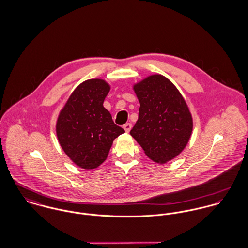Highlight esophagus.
<instances>
[{"label": "esophagus", "mask_w": 248, "mask_h": 248, "mask_svg": "<svg viewBox=\"0 0 248 248\" xmlns=\"http://www.w3.org/2000/svg\"><path fill=\"white\" fill-rule=\"evenodd\" d=\"M123 129L125 130V132L128 134V133H130V131H131V129H132V124L131 123H126L124 126H123Z\"/></svg>", "instance_id": "34e87169"}]
</instances>
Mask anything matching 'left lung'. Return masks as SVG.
<instances>
[{"instance_id": "1", "label": "left lung", "mask_w": 248, "mask_h": 248, "mask_svg": "<svg viewBox=\"0 0 248 248\" xmlns=\"http://www.w3.org/2000/svg\"><path fill=\"white\" fill-rule=\"evenodd\" d=\"M140 101L139 119L131 136L158 164L176 158L193 132V117L177 87L164 75L152 74L134 84Z\"/></svg>"}]
</instances>
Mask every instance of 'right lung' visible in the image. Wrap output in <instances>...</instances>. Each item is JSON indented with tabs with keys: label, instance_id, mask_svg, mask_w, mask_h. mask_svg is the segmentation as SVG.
<instances>
[{
	"label": "right lung",
	"instance_id": "right-lung-1",
	"mask_svg": "<svg viewBox=\"0 0 248 248\" xmlns=\"http://www.w3.org/2000/svg\"><path fill=\"white\" fill-rule=\"evenodd\" d=\"M110 90L104 79L78 85L59 112L56 135L60 146L78 167L92 170L108 157L113 140L125 133L116 126L103 103Z\"/></svg>",
	"mask_w": 248,
	"mask_h": 248
}]
</instances>
